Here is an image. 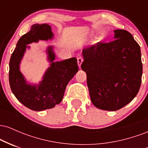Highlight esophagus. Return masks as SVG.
<instances>
[{"instance_id":"1","label":"esophagus","mask_w":148,"mask_h":148,"mask_svg":"<svg viewBox=\"0 0 148 148\" xmlns=\"http://www.w3.org/2000/svg\"><path fill=\"white\" fill-rule=\"evenodd\" d=\"M83 61H84V58L80 56L79 58H77V62H78V65H79V67H81V64H82Z\"/></svg>"}]
</instances>
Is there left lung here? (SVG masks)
Instances as JSON below:
<instances>
[{
    "instance_id": "1",
    "label": "left lung",
    "mask_w": 148,
    "mask_h": 148,
    "mask_svg": "<svg viewBox=\"0 0 148 148\" xmlns=\"http://www.w3.org/2000/svg\"><path fill=\"white\" fill-rule=\"evenodd\" d=\"M114 33L113 41L84 49L81 64L92 102L111 111L126 106L136 96L143 73L140 46L127 30Z\"/></svg>"
}]
</instances>
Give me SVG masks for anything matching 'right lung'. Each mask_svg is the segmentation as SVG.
I'll list each match as a JSON object with an SVG mask.
<instances>
[{
  "instance_id": "right-lung-1",
  "label": "right lung",
  "mask_w": 148,
  "mask_h": 148,
  "mask_svg": "<svg viewBox=\"0 0 148 148\" xmlns=\"http://www.w3.org/2000/svg\"><path fill=\"white\" fill-rule=\"evenodd\" d=\"M53 36L49 24L33 25L30 31L19 39L10 58L9 81L12 91L22 104L33 111L49 109L60 103L67 84L79 70L76 58L53 62L56 56L53 47H49L47 51L48 60L51 63L43 79L37 86L27 84L19 70L22 58L26 48H29L27 45L39 40H51Z\"/></svg>"
}]
</instances>
